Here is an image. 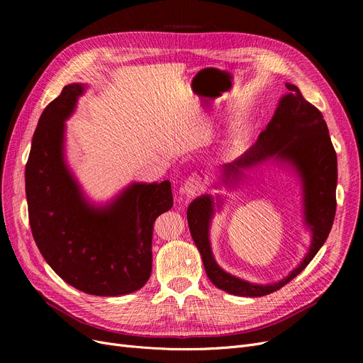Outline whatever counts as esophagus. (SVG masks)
I'll return each mask as SVG.
<instances>
[{"mask_svg":"<svg viewBox=\"0 0 363 363\" xmlns=\"http://www.w3.org/2000/svg\"><path fill=\"white\" fill-rule=\"evenodd\" d=\"M203 188H204V185H203L201 178L193 175V177H189V178L185 181V184H184L182 188H181V193H182L186 199H193V197L199 196V194L203 191Z\"/></svg>","mask_w":363,"mask_h":363,"instance_id":"34e87169","label":"esophagus"}]
</instances>
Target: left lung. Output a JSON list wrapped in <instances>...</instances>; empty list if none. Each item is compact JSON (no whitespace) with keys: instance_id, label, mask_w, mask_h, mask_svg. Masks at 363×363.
Returning a JSON list of instances; mask_svg holds the SVG:
<instances>
[{"instance_id":"1","label":"left lung","mask_w":363,"mask_h":363,"mask_svg":"<svg viewBox=\"0 0 363 363\" xmlns=\"http://www.w3.org/2000/svg\"><path fill=\"white\" fill-rule=\"evenodd\" d=\"M285 86L289 94L279 100L271 122L260 132L256 144L233 163L220 167L219 182L215 186L223 185L228 189L240 186L245 179V170L269 160L291 167L301 185L303 222L312 234L309 250L300 264L272 284H255L228 274L216 263L211 245V223L223 199L218 196L215 200L204 194L193 200L186 211L189 233L201 255L208 279L219 290L234 296L262 297L294 279L327 241L335 216L337 155L327 122L315 106L303 99L296 85L285 84Z\"/></svg>"}]
</instances>
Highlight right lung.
Returning a JSON list of instances; mask_svg holds the SVG:
<instances>
[{
    "label": "right lung",
    "instance_id": "obj_1",
    "mask_svg": "<svg viewBox=\"0 0 363 363\" xmlns=\"http://www.w3.org/2000/svg\"><path fill=\"white\" fill-rule=\"evenodd\" d=\"M85 85H66L43 111L25 170L33 240L51 269L92 296H125L151 275L152 223L174 206L172 186L132 182L106 204L89 201L65 157L66 121Z\"/></svg>",
    "mask_w": 363,
    "mask_h": 363
}]
</instances>
